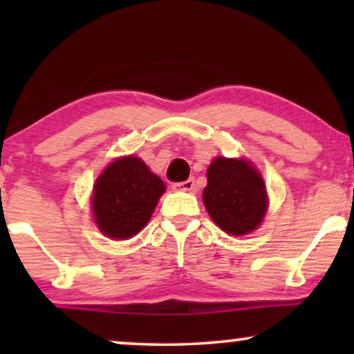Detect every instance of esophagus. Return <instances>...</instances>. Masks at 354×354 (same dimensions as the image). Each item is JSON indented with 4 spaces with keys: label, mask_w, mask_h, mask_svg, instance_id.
I'll list each match as a JSON object with an SVG mask.
<instances>
[{
    "label": "esophagus",
    "mask_w": 354,
    "mask_h": 354,
    "mask_svg": "<svg viewBox=\"0 0 354 354\" xmlns=\"http://www.w3.org/2000/svg\"><path fill=\"white\" fill-rule=\"evenodd\" d=\"M172 188L177 192H193V188H195V180H193V178H188L185 182L174 183Z\"/></svg>",
    "instance_id": "34e87169"
}]
</instances>
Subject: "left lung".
Returning <instances> with one entry per match:
<instances>
[{
    "label": "left lung",
    "mask_w": 354,
    "mask_h": 354,
    "mask_svg": "<svg viewBox=\"0 0 354 354\" xmlns=\"http://www.w3.org/2000/svg\"><path fill=\"white\" fill-rule=\"evenodd\" d=\"M203 203L207 214L230 235H248L258 229L268 211L263 177L246 159L216 158L206 171Z\"/></svg>",
    "instance_id": "obj_1"
}]
</instances>
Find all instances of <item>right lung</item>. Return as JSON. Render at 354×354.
Masks as SVG:
<instances>
[{
    "label": "right lung",
    "instance_id": "add662e5",
    "mask_svg": "<svg viewBox=\"0 0 354 354\" xmlns=\"http://www.w3.org/2000/svg\"><path fill=\"white\" fill-rule=\"evenodd\" d=\"M164 182L137 156L115 159L96 178L91 209L98 229L114 240H127L148 224Z\"/></svg>",
    "mask_w": 354,
    "mask_h": 354
}]
</instances>
